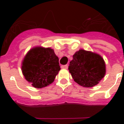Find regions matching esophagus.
Listing matches in <instances>:
<instances>
[{"instance_id": "34e87169", "label": "esophagus", "mask_w": 124, "mask_h": 124, "mask_svg": "<svg viewBox=\"0 0 124 124\" xmlns=\"http://www.w3.org/2000/svg\"><path fill=\"white\" fill-rule=\"evenodd\" d=\"M68 67V66L67 64H66V65H62V66H61V68H63V69H67Z\"/></svg>"}]
</instances>
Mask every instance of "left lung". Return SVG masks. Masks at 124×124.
<instances>
[{"mask_svg": "<svg viewBox=\"0 0 124 124\" xmlns=\"http://www.w3.org/2000/svg\"><path fill=\"white\" fill-rule=\"evenodd\" d=\"M68 70L74 80L86 88L96 86L104 78L106 65L99 54L80 50L73 55Z\"/></svg>", "mask_w": 124, "mask_h": 124, "instance_id": "obj_1", "label": "left lung"}]
</instances>
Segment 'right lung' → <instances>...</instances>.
<instances>
[{
	"label": "right lung",
	"instance_id": "obj_1",
	"mask_svg": "<svg viewBox=\"0 0 124 124\" xmlns=\"http://www.w3.org/2000/svg\"><path fill=\"white\" fill-rule=\"evenodd\" d=\"M60 70L59 59L50 48H33L26 54L22 64L24 78L36 88L52 83Z\"/></svg>",
	"mask_w": 124,
	"mask_h": 124
}]
</instances>
